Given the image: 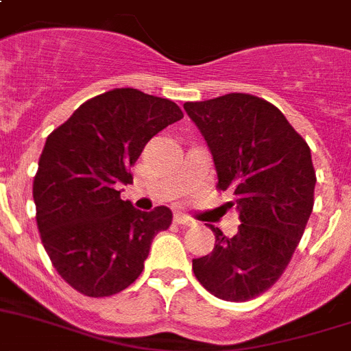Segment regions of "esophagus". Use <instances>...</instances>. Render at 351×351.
<instances>
[{"label":"esophagus","instance_id":"34e87169","mask_svg":"<svg viewBox=\"0 0 351 351\" xmlns=\"http://www.w3.org/2000/svg\"><path fill=\"white\" fill-rule=\"evenodd\" d=\"M173 221H176L178 226H193V220H191L190 217H186V215H182V213H176V215H173Z\"/></svg>","mask_w":351,"mask_h":351}]
</instances>
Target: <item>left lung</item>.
Masks as SVG:
<instances>
[{"label":"left lung","instance_id":"8db88e82","mask_svg":"<svg viewBox=\"0 0 351 351\" xmlns=\"http://www.w3.org/2000/svg\"><path fill=\"white\" fill-rule=\"evenodd\" d=\"M213 154L220 190L239 213L234 236L218 227L215 248L193 259L197 280L227 302L252 300L274 286L291 261L313 213L311 149L282 112L250 94L184 103Z\"/></svg>","mask_w":351,"mask_h":351}]
</instances>
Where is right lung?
<instances>
[{"instance_id":"right-lung-1","label":"right lung","mask_w":351,"mask_h":351,"mask_svg":"<svg viewBox=\"0 0 351 351\" xmlns=\"http://www.w3.org/2000/svg\"><path fill=\"white\" fill-rule=\"evenodd\" d=\"M182 119L170 99L115 88L88 99L47 136L33 179L42 245L69 286L86 296L121 293L142 274L172 211L121 199L131 167L154 134Z\"/></svg>"}]
</instances>
